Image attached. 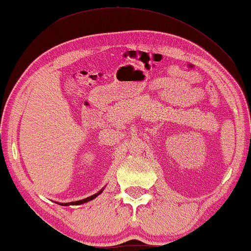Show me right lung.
I'll return each instance as SVG.
<instances>
[{
  "instance_id": "right-lung-1",
  "label": "right lung",
  "mask_w": 251,
  "mask_h": 251,
  "mask_svg": "<svg viewBox=\"0 0 251 251\" xmlns=\"http://www.w3.org/2000/svg\"><path fill=\"white\" fill-rule=\"evenodd\" d=\"M102 191H103V189L100 190V191H99L98 193H95V195L91 196V197H89V198H85V199H83V200L73 201V202H67V203H59V204H61V206H69V204H82V203H85V202H87V201H91V200H93L94 198H97L99 195H100V193H101Z\"/></svg>"
}]
</instances>
